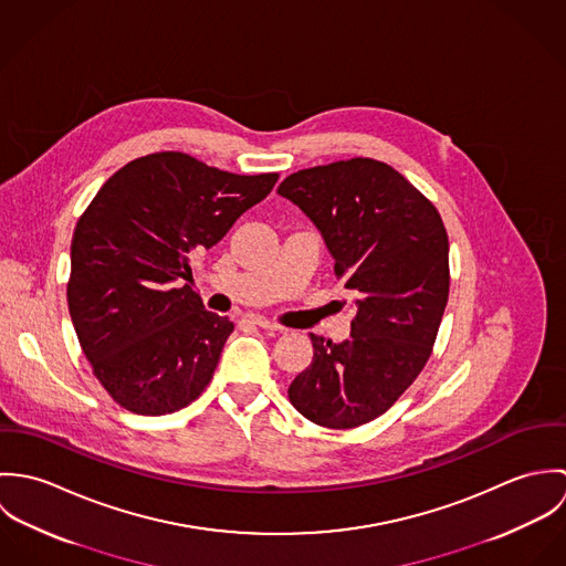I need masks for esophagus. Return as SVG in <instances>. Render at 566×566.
I'll return each mask as SVG.
<instances>
[{
    "label": "esophagus",
    "instance_id": "1",
    "mask_svg": "<svg viewBox=\"0 0 566 566\" xmlns=\"http://www.w3.org/2000/svg\"><path fill=\"white\" fill-rule=\"evenodd\" d=\"M250 321H252V324L261 326V328H268V331H283V326H281V324L270 323L268 318H261V316H252Z\"/></svg>",
    "mask_w": 566,
    "mask_h": 566
}]
</instances>
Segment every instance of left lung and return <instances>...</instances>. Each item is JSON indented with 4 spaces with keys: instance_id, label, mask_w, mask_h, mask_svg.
<instances>
[{
    "instance_id": "left-lung-1",
    "label": "left lung",
    "mask_w": 566,
    "mask_h": 566,
    "mask_svg": "<svg viewBox=\"0 0 566 566\" xmlns=\"http://www.w3.org/2000/svg\"><path fill=\"white\" fill-rule=\"evenodd\" d=\"M279 193L316 224L335 274L357 296L348 339L312 333L314 359L292 381L290 401L321 427L366 424L431 355L449 298L442 218L395 167L361 157L301 169Z\"/></svg>"
}]
</instances>
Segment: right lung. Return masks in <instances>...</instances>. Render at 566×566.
<instances>
[{
    "instance_id": "1",
    "label": "right lung",
    "mask_w": 566,
    "mask_h": 566,
    "mask_svg": "<svg viewBox=\"0 0 566 566\" xmlns=\"http://www.w3.org/2000/svg\"><path fill=\"white\" fill-rule=\"evenodd\" d=\"M276 180L157 153L95 193L74 231L67 303L82 353L115 403L163 416L205 392L233 323L174 281L191 279V256L220 242Z\"/></svg>"
}]
</instances>
